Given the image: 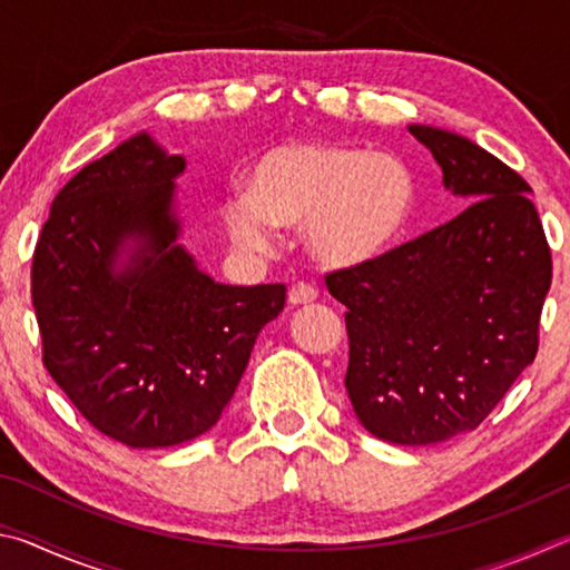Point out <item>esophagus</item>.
I'll list each match as a JSON object with an SVG mask.
<instances>
[{
    "label": "esophagus",
    "instance_id": "obj_1",
    "mask_svg": "<svg viewBox=\"0 0 570 570\" xmlns=\"http://www.w3.org/2000/svg\"><path fill=\"white\" fill-rule=\"evenodd\" d=\"M316 296H320V292H316V288L306 282H296V284H292V288H288V304H294V306L312 304Z\"/></svg>",
    "mask_w": 570,
    "mask_h": 570
}]
</instances>
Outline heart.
I'll return each mask as SVG.
<instances>
[{
  "label": "heart",
  "instance_id": "1",
  "mask_svg": "<svg viewBox=\"0 0 570 570\" xmlns=\"http://www.w3.org/2000/svg\"><path fill=\"white\" fill-rule=\"evenodd\" d=\"M417 183L397 153L302 140L264 150L246 173V196L226 198L224 220L240 246L266 248L272 226H304L322 264L356 268L397 244Z\"/></svg>",
  "mask_w": 570,
  "mask_h": 570
}]
</instances>
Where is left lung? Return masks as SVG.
<instances>
[{"mask_svg": "<svg viewBox=\"0 0 570 570\" xmlns=\"http://www.w3.org/2000/svg\"><path fill=\"white\" fill-rule=\"evenodd\" d=\"M468 200L377 262L326 274L346 306V394L374 438L430 445L475 430L538 354L551 246L530 186L462 135L410 125Z\"/></svg>", "mask_w": 570, "mask_h": 570, "instance_id": "left-lung-1", "label": "left lung"}]
</instances>
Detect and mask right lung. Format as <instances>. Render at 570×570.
<instances>
[{"label":"right lung","instance_id":"right-lung-1","mask_svg":"<svg viewBox=\"0 0 570 570\" xmlns=\"http://www.w3.org/2000/svg\"><path fill=\"white\" fill-rule=\"evenodd\" d=\"M186 160L135 135L65 183L32 256L42 362L95 430L128 448L204 435L234 397L284 284L226 286L176 244ZM125 237L141 240L114 272Z\"/></svg>","mask_w":570,"mask_h":570}]
</instances>
